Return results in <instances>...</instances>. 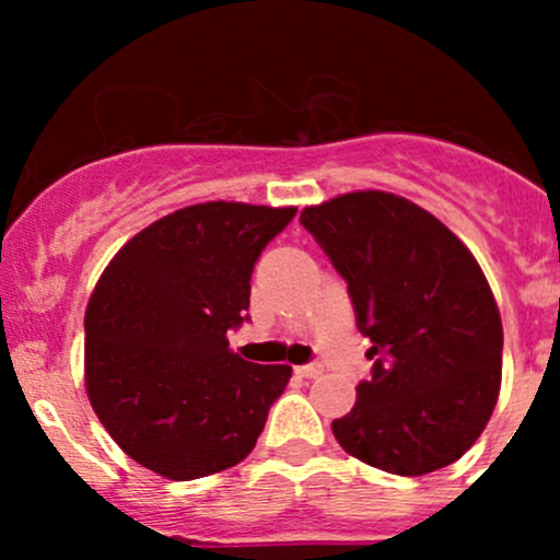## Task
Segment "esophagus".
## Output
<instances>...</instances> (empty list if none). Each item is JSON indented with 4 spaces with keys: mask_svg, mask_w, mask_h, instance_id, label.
Masks as SVG:
<instances>
[{
    "mask_svg": "<svg viewBox=\"0 0 560 560\" xmlns=\"http://www.w3.org/2000/svg\"><path fill=\"white\" fill-rule=\"evenodd\" d=\"M298 374H300L302 378H318L320 374H324V365H320V363H307V365H300Z\"/></svg>",
    "mask_w": 560,
    "mask_h": 560,
    "instance_id": "34e87169",
    "label": "esophagus"
}]
</instances>
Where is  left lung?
<instances>
[{"label":"left lung","instance_id":"1","mask_svg":"<svg viewBox=\"0 0 560 560\" xmlns=\"http://www.w3.org/2000/svg\"><path fill=\"white\" fill-rule=\"evenodd\" d=\"M342 273L374 374L331 432L352 458L421 477L460 458L490 421L503 324L477 258L440 218L392 191L331 197L300 213Z\"/></svg>","mask_w":560,"mask_h":560}]
</instances>
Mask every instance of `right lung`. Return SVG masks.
I'll list each match as a JSON object with an SVG mask.
<instances>
[{
	"instance_id": "add662e5",
	"label": "right lung",
	"mask_w": 560,
	"mask_h": 560,
	"mask_svg": "<svg viewBox=\"0 0 560 560\" xmlns=\"http://www.w3.org/2000/svg\"><path fill=\"white\" fill-rule=\"evenodd\" d=\"M298 208L199 202L141 229L115 253L86 305L83 382L128 458L173 481L253 453L292 365L229 347L249 307L262 247Z\"/></svg>"
}]
</instances>
